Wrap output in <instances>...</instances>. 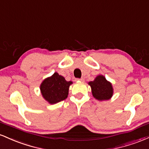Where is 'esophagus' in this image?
<instances>
[{
  "instance_id": "obj_1",
  "label": "esophagus",
  "mask_w": 149,
  "mask_h": 149,
  "mask_svg": "<svg viewBox=\"0 0 149 149\" xmlns=\"http://www.w3.org/2000/svg\"><path fill=\"white\" fill-rule=\"evenodd\" d=\"M76 81H84V79L83 78H81V79H76Z\"/></svg>"
}]
</instances>
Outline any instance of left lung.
<instances>
[{"mask_svg":"<svg viewBox=\"0 0 149 149\" xmlns=\"http://www.w3.org/2000/svg\"><path fill=\"white\" fill-rule=\"evenodd\" d=\"M92 94L93 97L98 100H106L111 98L113 95V88L111 84L107 81L102 75H99L93 81H90Z\"/></svg>","mask_w":149,"mask_h":149,"instance_id":"8db88e82","label":"left lung"}]
</instances>
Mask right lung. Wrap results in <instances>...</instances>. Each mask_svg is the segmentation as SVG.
I'll list each match as a JSON object with an SVG mask.
<instances>
[{"label":"right lung","mask_w":149,"mask_h":149,"mask_svg":"<svg viewBox=\"0 0 149 149\" xmlns=\"http://www.w3.org/2000/svg\"><path fill=\"white\" fill-rule=\"evenodd\" d=\"M72 84L67 81L57 72L51 77L45 79L41 84L40 90L43 97L50 104H55L67 98L69 86Z\"/></svg>","instance_id":"obj_1"}]
</instances>
